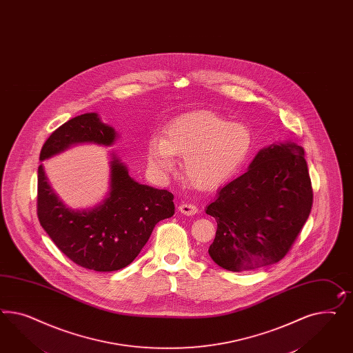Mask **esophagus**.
Returning a JSON list of instances; mask_svg holds the SVG:
<instances>
[{
    "label": "esophagus",
    "mask_w": 353,
    "mask_h": 353,
    "mask_svg": "<svg viewBox=\"0 0 353 353\" xmlns=\"http://www.w3.org/2000/svg\"><path fill=\"white\" fill-rule=\"evenodd\" d=\"M179 212L181 214H184V215H194L196 212H199V209H197V206L196 205H193V203H181L179 205Z\"/></svg>",
    "instance_id": "34e87169"
}]
</instances>
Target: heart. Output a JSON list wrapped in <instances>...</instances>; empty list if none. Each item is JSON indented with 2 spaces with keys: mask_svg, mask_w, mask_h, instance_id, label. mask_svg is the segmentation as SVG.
<instances>
[{
  "mask_svg": "<svg viewBox=\"0 0 353 353\" xmlns=\"http://www.w3.org/2000/svg\"><path fill=\"white\" fill-rule=\"evenodd\" d=\"M252 145V134L243 122H228L212 111L184 113L172 120L165 135L147 144V157L157 172H172L174 156L184 157V176L192 185L209 190L236 172Z\"/></svg>",
  "mask_w": 353,
  "mask_h": 353,
  "instance_id": "obj_1",
  "label": "heart"
}]
</instances>
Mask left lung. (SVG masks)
I'll list each match as a JSON object with an SVG mask.
<instances>
[{
	"label": "left lung",
	"mask_w": 353,
	"mask_h": 353,
	"mask_svg": "<svg viewBox=\"0 0 353 353\" xmlns=\"http://www.w3.org/2000/svg\"><path fill=\"white\" fill-rule=\"evenodd\" d=\"M312 203L304 150L295 143L270 145L208 206L218 224L209 255L232 272L277 263L292 249Z\"/></svg>",
	"instance_id": "8db88e82"
}]
</instances>
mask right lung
<instances>
[{
    "label": "right lung",
    "instance_id": "add662e5",
    "mask_svg": "<svg viewBox=\"0 0 353 353\" xmlns=\"http://www.w3.org/2000/svg\"><path fill=\"white\" fill-rule=\"evenodd\" d=\"M116 131L85 113L63 123L42 145L40 160L77 143L111 145ZM172 193L134 181L116 156L111 161V191L91 210H72L52 191L39 166L37 215L42 228L65 256L82 268L112 272L129 265L151 237L154 225L174 215Z\"/></svg>",
    "mask_w": 353,
    "mask_h": 353
}]
</instances>
